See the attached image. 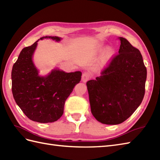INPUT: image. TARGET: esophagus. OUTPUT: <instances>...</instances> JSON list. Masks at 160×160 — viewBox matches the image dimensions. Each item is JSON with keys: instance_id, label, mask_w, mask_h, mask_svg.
<instances>
[{"instance_id": "esophagus-1", "label": "esophagus", "mask_w": 160, "mask_h": 160, "mask_svg": "<svg viewBox=\"0 0 160 160\" xmlns=\"http://www.w3.org/2000/svg\"><path fill=\"white\" fill-rule=\"evenodd\" d=\"M91 78V76L88 73H84L82 76V81L83 82H87Z\"/></svg>"}]
</instances>
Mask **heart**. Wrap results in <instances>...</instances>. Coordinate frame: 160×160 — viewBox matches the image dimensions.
<instances>
[{
  "label": "heart",
  "mask_w": 160,
  "mask_h": 160,
  "mask_svg": "<svg viewBox=\"0 0 160 160\" xmlns=\"http://www.w3.org/2000/svg\"><path fill=\"white\" fill-rule=\"evenodd\" d=\"M114 53H115V49L112 46H109L106 47L105 51L103 52V58H102V61H103V63L105 64L107 63L108 61L111 59L113 56L114 55Z\"/></svg>",
  "instance_id": "1"
}]
</instances>
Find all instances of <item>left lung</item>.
I'll list each match as a JSON object with an SVG mask.
<instances>
[{
    "mask_svg": "<svg viewBox=\"0 0 160 160\" xmlns=\"http://www.w3.org/2000/svg\"><path fill=\"white\" fill-rule=\"evenodd\" d=\"M118 39L121 43L119 55L100 76L87 83L92 116L108 125L121 124L139 107L147 79L141 52L126 38Z\"/></svg>",
    "mask_w": 160,
    "mask_h": 160,
    "instance_id": "1",
    "label": "left lung"
}]
</instances>
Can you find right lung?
Listing matches in <instances>:
<instances>
[{
  "label": "right lung",
  "instance_id": "1",
  "mask_svg": "<svg viewBox=\"0 0 160 160\" xmlns=\"http://www.w3.org/2000/svg\"><path fill=\"white\" fill-rule=\"evenodd\" d=\"M56 42L58 36H44ZM22 49L11 72L12 92L16 103L32 121L54 122L63 113L65 102L75 86L80 82L82 72L67 73L59 68L40 76L33 57L38 40Z\"/></svg>",
  "mask_w": 160,
  "mask_h": 160
}]
</instances>
